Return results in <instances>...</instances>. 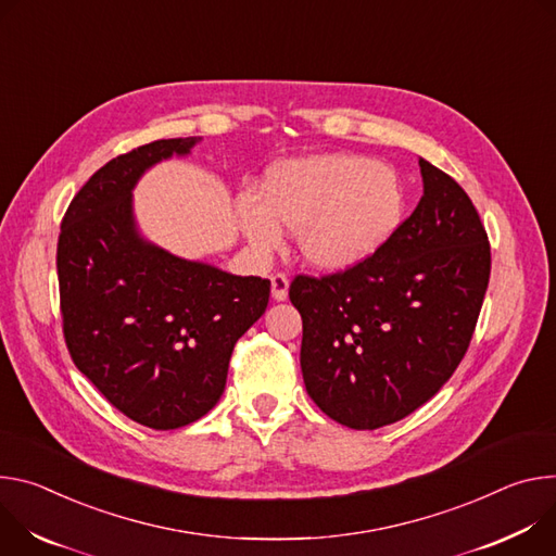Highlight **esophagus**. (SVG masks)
Listing matches in <instances>:
<instances>
[{"mask_svg":"<svg viewBox=\"0 0 556 556\" xmlns=\"http://www.w3.org/2000/svg\"><path fill=\"white\" fill-rule=\"evenodd\" d=\"M271 295L274 300H287L289 295V278L285 274H274L271 276Z\"/></svg>","mask_w":556,"mask_h":556,"instance_id":"1","label":"esophagus"}]
</instances>
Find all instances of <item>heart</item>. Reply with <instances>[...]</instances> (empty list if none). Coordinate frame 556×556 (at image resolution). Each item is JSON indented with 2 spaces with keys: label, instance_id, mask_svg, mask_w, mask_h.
<instances>
[{
  "label": "heart",
  "instance_id": "heart-1",
  "mask_svg": "<svg viewBox=\"0 0 556 556\" xmlns=\"http://www.w3.org/2000/svg\"><path fill=\"white\" fill-rule=\"evenodd\" d=\"M404 192L397 174L353 154L287 161L265 180V201L238 205L240 229L261 254L276 252L282 229L298 231L302 256L344 269L371 256L397 229Z\"/></svg>",
  "mask_w": 556,
  "mask_h": 556
}]
</instances>
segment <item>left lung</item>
I'll list each match as a JSON object with an SVG mask.
<instances>
[{
    "mask_svg": "<svg viewBox=\"0 0 556 556\" xmlns=\"http://www.w3.org/2000/svg\"><path fill=\"white\" fill-rule=\"evenodd\" d=\"M424 197L378 250L329 276L298 274L309 397L374 430L433 397L464 359L490 278V242L462 185L419 159Z\"/></svg>",
    "mask_w": 556,
    "mask_h": 556,
    "instance_id": "left-lung-1",
    "label": "left lung"
}]
</instances>
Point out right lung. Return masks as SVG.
Returning <instances> with one entry per match:
<instances>
[{
    "mask_svg": "<svg viewBox=\"0 0 556 556\" xmlns=\"http://www.w3.org/2000/svg\"><path fill=\"white\" fill-rule=\"evenodd\" d=\"M194 143L161 139L108 161L71 201L56 242L75 366L114 408L154 430L188 426L216 406L233 344L265 314L271 287L176 258L137 233L135 182Z\"/></svg>",
    "mask_w": 556,
    "mask_h": 556,
    "instance_id": "right-lung-1",
    "label": "right lung"
}]
</instances>
